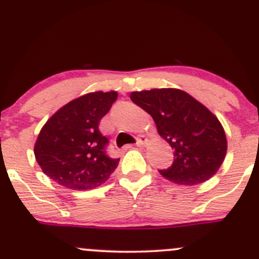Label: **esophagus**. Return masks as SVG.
Returning a JSON list of instances; mask_svg holds the SVG:
<instances>
[{
	"mask_svg": "<svg viewBox=\"0 0 259 259\" xmlns=\"http://www.w3.org/2000/svg\"><path fill=\"white\" fill-rule=\"evenodd\" d=\"M146 143H148V139H145V138L138 139V140H137V146H139V148H143V146L146 145Z\"/></svg>",
	"mask_w": 259,
	"mask_h": 259,
	"instance_id": "1",
	"label": "esophagus"
}]
</instances>
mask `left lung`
I'll return each mask as SVG.
<instances>
[{"mask_svg": "<svg viewBox=\"0 0 259 259\" xmlns=\"http://www.w3.org/2000/svg\"><path fill=\"white\" fill-rule=\"evenodd\" d=\"M130 99L149 113L171 145L174 162L159 172L178 185L202 184L219 171L227 139L217 116L186 92L175 88L133 92Z\"/></svg>", "mask_w": 259, "mask_h": 259, "instance_id": "1", "label": "left lung"}]
</instances>
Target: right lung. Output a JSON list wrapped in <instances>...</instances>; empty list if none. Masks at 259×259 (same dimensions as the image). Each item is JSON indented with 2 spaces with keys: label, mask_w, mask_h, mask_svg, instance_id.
Segmentation results:
<instances>
[{
  "label": "right lung",
  "mask_w": 259,
  "mask_h": 259,
  "mask_svg": "<svg viewBox=\"0 0 259 259\" xmlns=\"http://www.w3.org/2000/svg\"><path fill=\"white\" fill-rule=\"evenodd\" d=\"M116 98V92L81 95L48 119L34 144V156L48 178L81 191L107 181L119 159L107 155L108 139L99 132V122Z\"/></svg>",
  "instance_id": "1"
}]
</instances>
